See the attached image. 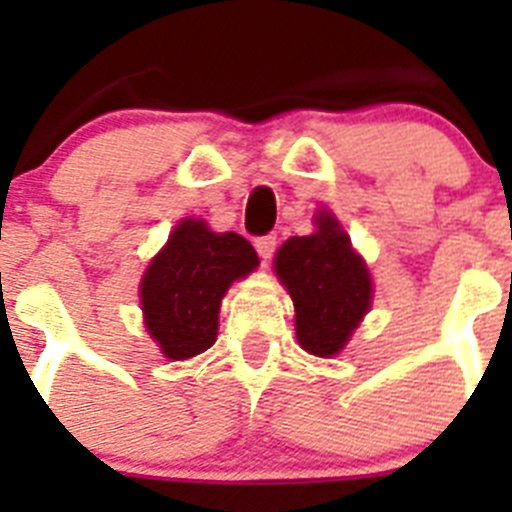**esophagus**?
I'll use <instances>...</instances> for the list:
<instances>
[{
    "instance_id": "obj_1",
    "label": "esophagus",
    "mask_w": 512,
    "mask_h": 512,
    "mask_svg": "<svg viewBox=\"0 0 512 512\" xmlns=\"http://www.w3.org/2000/svg\"><path fill=\"white\" fill-rule=\"evenodd\" d=\"M256 251H259L261 259L269 261L274 251H277V235H261V238H256Z\"/></svg>"
}]
</instances>
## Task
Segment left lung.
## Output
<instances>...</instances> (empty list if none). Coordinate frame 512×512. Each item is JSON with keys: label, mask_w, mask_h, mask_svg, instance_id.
<instances>
[{"label": "left lung", "mask_w": 512, "mask_h": 512, "mask_svg": "<svg viewBox=\"0 0 512 512\" xmlns=\"http://www.w3.org/2000/svg\"><path fill=\"white\" fill-rule=\"evenodd\" d=\"M318 230L295 235L277 251L274 271L295 302L297 341L307 354H341L372 307V277L336 215L320 210Z\"/></svg>", "instance_id": "8db88e82"}]
</instances>
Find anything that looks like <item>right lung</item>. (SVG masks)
I'll return each mask as SVG.
<instances>
[{
    "label": "right lung",
    "instance_id": "add662e5",
    "mask_svg": "<svg viewBox=\"0 0 512 512\" xmlns=\"http://www.w3.org/2000/svg\"><path fill=\"white\" fill-rule=\"evenodd\" d=\"M259 266L238 233H212L205 220L184 217L140 279L148 336L171 361L202 354L217 338V312L235 279Z\"/></svg>",
    "mask_w": 512,
    "mask_h": 512
}]
</instances>
